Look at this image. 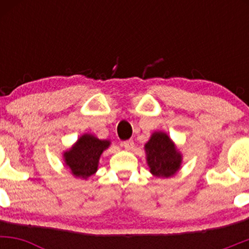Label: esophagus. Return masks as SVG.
<instances>
[{
  "label": "esophagus",
  "mask_w": 249,
  "mask_h": 249,
  "mask_svg": "<svg viewBox=\"0 0 249 249\" xmlns=\"http://www.w3.org/2000/svg\"><path fill=\"white\" fill-rule=\"evenodd\" d=\"M123 146L125 147V150H127V151H131V150H133V147H134V142H133V141H126V142H123Z\"/></svg>",
  "instance_id": "1"
}]
</instances>
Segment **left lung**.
<instances>
[{"instance_id":"obj_1","label":"left lung","mask_w":249,"mask_h":249,"mask_svg":"<svg viewBox=\"0 0 249 249\" xmlns=\"http://www.w3.org/2000/svg\"><path fill=\"white\" fill-rule=\"evenodd\" d=\"M150 172L158 178H171L180 170L182 154L166 132L154 131L144 146Z\"/></svg>"}]
</instances>
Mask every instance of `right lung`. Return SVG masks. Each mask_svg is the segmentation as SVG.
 Instances as JSON below:
<instances>
[{"label": "right lung", "mask_w": 249, "mask_h": 249, "mask_svg": "<svg viewBox=\"0 0 249 249\" xmlns=\"http://www.w3.org/2000/svg\"><path fill=\"white\" fill-rule=\"evenodd\" d=\"M111 142L102 141L91 133H84L69 150L64 151L63 159L71 174L87 180L98 170L102 153L110 146Z\"/></svg>", "instance_id": "add662e5"}]
</instances>
